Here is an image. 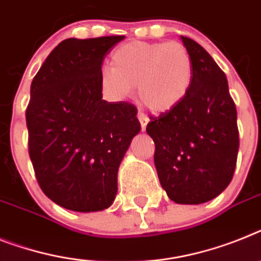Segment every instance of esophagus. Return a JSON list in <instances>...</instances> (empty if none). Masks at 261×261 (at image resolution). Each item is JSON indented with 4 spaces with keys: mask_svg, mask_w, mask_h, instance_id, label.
I'll return each mask as SVG.
<instances>
[{
    "mask_svg": "<svg viewBox=\"0 0 261 261\" xmlns=\"http://www.w3.org/2000/svg\"><path fill=\"white\" fill-rule=\"evenodd\" d=\"M138 119H139V122H141L142 130H146V126H147V123H148V118L146 117L144 114L139 113L138 114Z\"/></svg>",
    "mask_w": 261,
    "mask_h": 261,
    "instance_id": "obj_1",
    "label": "esophagus"
}]
</instances>
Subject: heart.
Masks as SVG:
<instances>
[{
  "label": "heart",
  "mask_w": 261,
  "mask_h": 261,
  "mask_svg": "<svg viewBox=\"0 0 261 261\" xmlns=\"http://www.w3.org/2000/svg\"><path fill=\"white\" fill-rule=\"evenodd\" d=\"M100 83L118 98L137 86L146 109L164 113L187 97L194 78L191 54L179 42H135L113 53L111 69L100 71Z\"/></svg>",
  "instance_id": "1"
}]
</instances>
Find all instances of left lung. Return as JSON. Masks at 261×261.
I'll return each mask as SVG.
<instances>
[{"label":"left lung","instance_id":"8db88e82","mask_svg":"<svg viewBox=\"0 0 261 261\" xmlns=\"http://www.w3.org/2000/svg\"><path fill=\"white\" fill-rule=\"evenodd\" d=\"M191 54L194 78L187 97L146 131L155 143L162 187L179 204H200L231 183L239 151L238 114L225 74L198 42L181 36Z\"/></svg>","mask_w":261,"mask_h":261}]
</instances>
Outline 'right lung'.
Masks as SVG:
<instances>
[{
	"label": "right lung",
	"instance_id": "right-lung-1",
	"mask_svg": "<svg viewBox=\"0 0 261 261\" xmlns=\"http://www.w3.org/2000/svg\"><path fill=\"white\" fill-rule=\"evenodd\" d=\"M123 38L65 39L33 78L29 155L43 194L63 208L110 207L119 164L141 130L134 105L102 99V62Z\"/></svg>",
	"mask_w": 261,
	"mask_h": 261
}]
</instances>
